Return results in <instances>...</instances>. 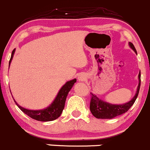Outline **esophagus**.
I'll list each match as a JSON object with an SVG mask.
<instances>
[{"mask_svg": "<svg viewBox=\"0 0 150 150\" xmlns=\"http://www.w3.org/2000/svg\"><path fill=\"white\" fill-rule=\"evenodd\" d=\"M87 79V76L85 74H79L78 76V80L79 81H85Z\"/></svg>", "mask_w": 150, "mask_h": 150, "instance_id": "esophagus-1", "label": "esophagus"}]
</instances>
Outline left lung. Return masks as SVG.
I'll use <instances>...</instances> for the list:
<instances>
[{"instance_id": "8db88e82", "label": "left lung", "mask_w": 150, "mask_h": 150, "mask_svg": "<svg viewBox=\"0 0 150 150\" xmlns=\"http://www.w3.org/2000/svg\"><path fill=\"white\" fill-rule=\"evenodd\" d=\"M129 46L137 54L136 48L131 42H129ZM139 85H138L137 91H136L135 96L131 99V100L124 103V104H111V103L103 101L101 99L98 98L93 93H90L91 100H90V109L93 116L98 119H112V118L116 117L127 112L128 109L135 103L138 97V95H139L141 85V72H139Z\"/></svg>"}]
</instances>
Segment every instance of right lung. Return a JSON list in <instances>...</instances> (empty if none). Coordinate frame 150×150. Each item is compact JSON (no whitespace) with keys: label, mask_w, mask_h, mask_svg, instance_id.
I'll use <instances>...</instances> for the list:
<instances>
[{"label":"right lung","mask_w":150,"mask_h":150,"mask_svg":"<svg viewBox=\"0 0 150 150\" xmlns=\"http://www.w3.org/2000/svg\"><path fill=\"white\" fill-rule=\"evenodd\" d=\"M14 52H15V49L12 51L11 53V59L9 60V65H8V68H9L10 63H11V60L14 56ZM76 81V79H74L73 80L67 81L61 89L60 90L59 93H57V96H56L55 99L53 100L52 103L47 108L41 110H30V109H25V108L20 106L17 102L14 100L17 106L23 111V112L31 117L32 119L38 121H41V122H48V121H52L58 118L61 115L62 112H63V109L65 106V102H66V98H67L68 94H69V91L72 87L74 86V83Z\"/></svg>","instance_id":"1"}]
</instances>
